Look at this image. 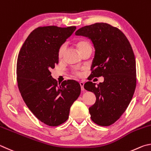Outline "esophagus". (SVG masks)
I'll return each mask as SVG.
<instances>
[{
	"instance_id": "obj_1",
	"label": "esophagus",
	"mask_w": 151,
	"mask_h": 151,
	"mask_svg": "<svg viewBox=\"0 0 151 151\" xmlns=\"http://www.w3.org/2000/svg\"><path fill=\"white\" fill-rule=\"evenodd\" d=\"M80 86H81V90H82V91H83V90H84V88H83L84 83L83 82V81H80Z\"/></svg>"
}]
</instances>
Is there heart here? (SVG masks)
Instances as JSON below:
<instances>
[{
	"mask_svg": "<svg viewBox=\"0 0 151 151\" xmlns=\"http://www.w3.org/2000/svg\"><path fill=\"white\" fill-rule=\"evenodd\" d=\"M75 45H76V47H77L78 52H80L81 50H83L84 48H86V47L90 46V44H89V42L88 41H87L86 40L80 39L76 42ZM65 50V46H63H63H60L59 50H58V58H59V59H62V58L63 57V54H64ZM73 73L76 76L81 75V73L78 71H73Z\"/></svg>",
	"mask_w": 151,
	"mask_h": 151,
	"instance_id": "heart-1",
	"label": "heart"
}]
</instances>
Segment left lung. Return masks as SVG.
<instances>
[{"instance_id":"1","label":"left lung","mask_w":151,"mask_h":151,"mask_svg":"<svg viewBox=\"0 0 151 151\" xmlns=\"http://www.w3.org/2000/svg\"><path fill=\"white\" fill-rule=\"evenodd\" d=\"M76 35L88 37L95 47L91 65L93 78L104 77L96 86L88 81L86 90L93 92L96 101L89 108L91 120L109 126L120 118L133 98L136 88V61L130 43L119 29L107 23L86 26Z\"/></svg>"}]
</instances>
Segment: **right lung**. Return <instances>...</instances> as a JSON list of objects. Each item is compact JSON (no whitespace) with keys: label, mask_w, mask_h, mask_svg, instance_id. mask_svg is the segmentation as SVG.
I'll use <instances>...</instances> for the list:
<instances>
[{"label":"right lung","mask_w":151,"mask_h":151,"mask_svg":"<svg viewBox=\"0 0 151 151\" xmlns=\"http://www.w3.org/2000/svg\"><path fill=\"white\" fill-rule=\"evenodd\" d=\"M76 29L37 28L26 38L18 56L17 76L21 96L36 118L49 126L67 121L71 106L80 95L78 82L63 81L60 85L50 71L58 63V50Z\"/></svg>","instance_id":"1"}]
</instances>
